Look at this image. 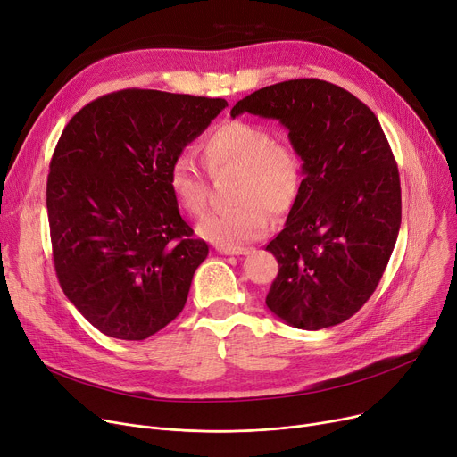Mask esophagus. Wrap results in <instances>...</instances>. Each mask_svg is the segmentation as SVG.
Here are the masks:
<instances>
[{"instance_id": "1", "label": "esophagus", "mask_w": 457, "mask_h": 457, "mask_svg": "<svg viewBox=\"0 0 457 457\" xmlns=\"http://www.w3.org/2000/svg\"><path fill=\"white\" fill-rule=\"evenodd\" d=\"M216 251L220 254H227V256H241V254L249 253V249H245V247H230V245H218Z\"/></svg>"}]
</instances>
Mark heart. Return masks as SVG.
<instances>
[{"instance_id":"heart-1","label":"heart","mask_w":457,"mask_h":457,"mask_svg":"<svg viewBox=\"0 0 457 457\" xmlns=\"http://www.w3.org/2000/svg\"><path fill=\"white\" fill-rule=\"evenodd\" d=\"M212 173L237 170L232 210L213 212L199 223V234L212 244L239 245L262 237L271 228V212H287L299 195L303 160L291 144L273 140L258 123L228 120L213 127L201 144ZM168 187L177 206L192 218H201L208 206V182L190 156H179L170 168Z\"/></svg>"}]
</instances>
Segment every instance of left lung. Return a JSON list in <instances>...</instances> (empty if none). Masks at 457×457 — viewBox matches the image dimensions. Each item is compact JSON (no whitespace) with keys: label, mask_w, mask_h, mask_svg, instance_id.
Here are the masks:
<instances>
[{"label":"left lung","mask_w":457,"mask_h":457,"mask_svg":"<svg viewBox=\"0 0 457 457\" xmlns=\"http://www.w3.org/2000/svg\"><path fill=\"white\" fill-rule=\"evenodd\" d=\"M245 112L278 120L303 160L299 195L265 247L280 267L265 304L301 330L339 325L377 289L400 230L398 168L380 121L319 79L260 88L230 116Z\"/></svg>","instance_id":"1"}]
</instances>
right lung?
<instances>
[{"mask_svg": "<svg viewBox=\"0 0 457 457\" xmlns=\"http://www.w3.org/2000/svg\"><path fill=\"white\" fill-rule=\"evenodd\" d=\"M225 99L121 90L66 125L47 177L55 271L99 332L142 341L182 312L208 245L168 187L171 164Z\"/></svg>", "mask_w": 457, "mask_h": 457, "instance_id": "1", "label": "right lung"}]
</instances>
